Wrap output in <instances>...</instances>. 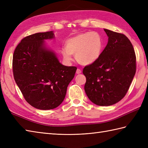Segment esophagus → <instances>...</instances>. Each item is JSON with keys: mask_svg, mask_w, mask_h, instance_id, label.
Instances as JSON below:
<instances>
[{"mask_svg": "<svg viewBox=\"0 0 148 148\" xmlns=\"http://www.w3.org/2000/svg\"><path fill=\"white\" fill-rule=\"evenodd\" d=\"M81 71L79 69H77V70H76V74H81Z\"/></svg>", "mask_w": 148, "mask_h": 148, "instance_id": "obj_1", "label": "esophagus"}]
</instances>
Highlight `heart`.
Returning <instances> with one entry per match:
<instances>
[{"label": "heart", "instance_id": "1", "mask_svg": "<svg viewBox=\"0 0 148 148\" xmlns=\"http://www.w3.org/2000/svg\"><path fill=\"white\" fill-rule=\"evenodd\" d=\"M103 39L96 32L79 34L69 39L62 54L66 61H71L75 55L77 61L83 65H90L99 58L103 49Z\"/></svg>", "mask_w": 148, "mask_h": 148}]
</instances>
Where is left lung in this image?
Instances as JSON below:
<instances>
[{"label":"left lung","instance_id":"obj_1","mask_svg":"<svg viewBox=\"0 0 148 148\" xmlns=\"http://www.w3.org/2000/svg\"><path fill=\"white\" fill-rule=\"evenodd\" d=\"M108 42L99 58L84 67V90L96 105L114 104L126 95L136 72V56L124 34L104 29Z\"/></svg>","mask_w":148,"mask_h":148}]
</instances>
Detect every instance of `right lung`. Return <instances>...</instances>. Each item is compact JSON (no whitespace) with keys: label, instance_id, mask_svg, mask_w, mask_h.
Segmentation results:
<instances>
[{"label":"right lung","instance_id":"obj_1","mask_svg":"<svg viewBox=\"0 0 148 148\" xmlns=\"http://www.w3.org/2000/svg\"><path fill=\"white\" fill-rule=\"evenodd\" d=\"M54 37L53 31L24 37L12 57L16 83L26 101L38 109H53L61 104L77 70L61 64L55 53L46 48L45 40Z\"/></svg>","mask_w":148,"mask_h":148}]
</instances>
